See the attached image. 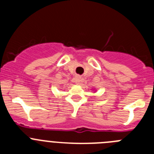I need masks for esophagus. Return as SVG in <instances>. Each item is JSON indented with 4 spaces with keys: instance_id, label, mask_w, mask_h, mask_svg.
I'll return each mask as SVG.
<instances>
[{
    "instance_id": "1",
    "label": "esophagus",
    "mask_w": 154,
    "mask_h": 154,
    "mask_svg": "<svg viewBox=\"0 0 154 154\" xmlns=\"http://www.w3.org/2000/svg\"><path fill=\"white\" fill-rule=\"evenodd\" d=\"M80 82H81V78H79V77H76V78L75 79V82L76 84H79Z\"/></svg>"
}]
</instances>
